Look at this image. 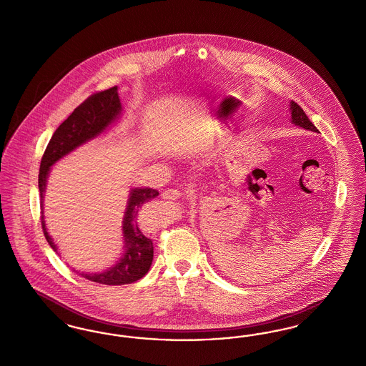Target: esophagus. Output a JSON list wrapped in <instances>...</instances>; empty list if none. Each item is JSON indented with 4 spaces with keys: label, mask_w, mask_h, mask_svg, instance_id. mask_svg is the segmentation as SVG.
<instances>
[{
    "label": "esophagus",
    "mask_w": 366,
    "mask_h": 366,
    "mask_svg": "<svg viewBox=\"0 0 366 366\" xmlns=\"http://www.w3.org/2000/svg\"><path fill=\"white\" fill-rule=\"evenodd\" d=\"M188 196H189L188 192L184 193V192L179 191V189H166V191L162 193V197H163L164 200H170V202L178 200V199H181V197H188Z\"/></svg>",
    "instance_id": "34e87169"
}]
</instances>
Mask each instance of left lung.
<instances>
[{
  "instance_id": "1",
  "label": "left lung",
  "mask_w": 366,
  "mask_h": 366,
  "mask_svg": "<svg viewBox=\"0 0 366 366\" xmlns=\"http://www.w3.org/2000/svg\"><path fill=\"white\" fill-rule=\"evenodd\" d=\"M291 114H292V122L295 123L296 126H300L306 130H312V132L318 133V129L314 126L313 122L309 119V117L305 114L302 107L295 102L291 103Z\"/></svg>"
}]
</instances>
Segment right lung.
I'll list each match as a JSON object with an SVG mask.
<instances>
[{
  "label": "right lung",
  "instance_id": "right-lung-1",
  "mask_svg": "<svg viewBox=\"0 0 366 366\" xmlns=\"http://www.w3.org/2000/svg\"><path fill=\"white\" fill-rule=\"evenodd\" d=\"M118 87H109L102 92H96L90 94L82 104L78 105L70 117L61 123L56 132L53 133L52 139L49 141L39 166L38 174V188L41 203L44 197V191L46 185V177L53 163H56L60 157L70 154L72 149L86 142L87 139L99 136L108 124L114 122L117 117L121 114V102L118 96ZM159 192L152 188L133 189L130 193L129 204L123 219V236L126 243V252L122 259L103 273L85 274L81 276L85 279L100 282L105 285H122L132 284L137 280L142 279L154 259V245L152 240L147 237L139 225H137V214L139 209L155 199ZM42 206V204H41ZM41 225L49 245L54 251L56 245L53 243L51 236L46 232L44 212L41 211Z\"/></svg>",
  "mask_w": 366,
  "mask_h": 366
}]
</instances>
